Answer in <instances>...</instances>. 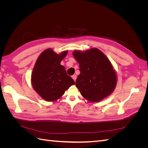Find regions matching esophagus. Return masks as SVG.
<instances>
[{
	"label": "esophagus",
	"mask_w": 148,
	"mask_h": 148,
	"mask_svg": "<svg viewBox=\"0 0 148 148\" xmlns=\"http://www.w3.org/2000/svg\"><path fill=\"white\" fill-rule=\"evenodd\" d=\"M71 77H72V78L74 79V81L75 82L76 79H77V75H73Z\"/></svg>",
	"instance_id": "34e87169"
}]
</instances>
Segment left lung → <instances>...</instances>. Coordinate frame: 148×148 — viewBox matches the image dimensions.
<instances>
[{
  "label": "left lung",
  "instance_id": "left-lung-1",
  "mask_svg": "<svg viewBox=\"0 0 148 148\" xmlns=\"http://www.w3.org/2000/svg\"><path fill=\"white\" fill-rule=\"evenodd\" d=\"M74 59L79 64L80 74L75 85L82 96L91 102H99L113 92L117 75L112 64L99 49L75 50Z\"/></svg>",
  "mask_w": 148,
  "mask_h": 148
}]
</instances>
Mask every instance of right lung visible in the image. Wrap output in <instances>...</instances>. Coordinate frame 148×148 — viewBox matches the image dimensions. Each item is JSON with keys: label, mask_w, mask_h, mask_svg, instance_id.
Listing matches in <instances>:
<instances>
[{"label": "right lung", "mask_w": 148, "mask_h": 148, "mask_svg": "<svg viewBox=\"0 0 148 148\" xmlns=\"http://www.w3.org/2000/svg\"><path fill=\"white\" fill-rule=\"evenodd\" d=\"M67 53L68 51L57 53L49 48L36 61L31 73V85L44 101H57L71 85L75 84L74 80L67 75L64 66L60 65Z\"/></svg>", "instance_id": "add662e5"}]
</instances>
